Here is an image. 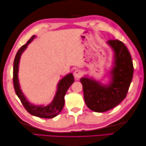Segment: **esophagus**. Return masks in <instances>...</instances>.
<instances>
[{
	"label": "esophagus",
	"instance_id": "34e87169",
	"mask_svg": "<svg viewBox=\"0 0 146 146\" xmlns=\"http://www.w3.org/2000/svg\"><path fill=\"white\" fill-rule=\"evenodd\" d=\"M73 75H74V77H75L76 79H78L82 76V72L80 70H77L74 71Z\"/></svg>",
	"mask_w": 146,
	"mask_h": 146
}]
</instances>
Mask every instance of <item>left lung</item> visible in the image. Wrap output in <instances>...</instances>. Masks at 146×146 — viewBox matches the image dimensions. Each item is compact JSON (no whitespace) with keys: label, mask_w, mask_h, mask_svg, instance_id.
<instances>
[{"label":"left lung","mask_w":146,"mask_h":146,"mask_svg":"<svg viewBox=\"0 0 146 146\" xmlns=\"http://www.w3.org/2000/svg\"><path fill=\"white\" fill-rule=\"evenodd\" d=\"M107 44L113 52L110 81L104 84L86 75L80 79L86 105L100 113L116 107L126 97L134 73L131 56L125 44L119 40H110Z\"/></svg>","instance_id":"left-lung-1"}]
</instances>
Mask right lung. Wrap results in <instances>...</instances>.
Segmentation results:
<instances>
[{
  "label": "right lung",
  "instance_id": "add662e5",
  "mask_svg": "<svg viewBox=\"0 0 146 146\" xmlns=\"http://www.w3.org/2000/svg\"><path fill=\"white\" fill-rule=\"evenodd\" d=\"M36 36H33L26 44L23 45L19 49L14 61L13 66V82L15 94L20 99L21 103L26 108V110L32 115L43 118V119H51L55 117L61 112L64 105V97L67 90L70 86L75 82L73 74L70 73L64 76L58 82L57 85V90L54 97L53 100L50 104L45 105H35L27 100L26 97L21 90L18 78L19 65L20 59L22 54L26 50L27 46L31 42L33 39L36 38Z\"/></svg>",
  "mask_w": 146,
  "mask_h": 146
}]
</instances>
